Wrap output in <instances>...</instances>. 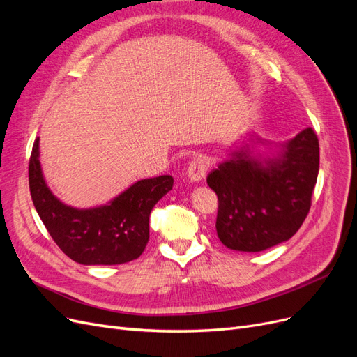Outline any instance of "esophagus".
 Returning a JSON list of instances; mask_svg holds the SVG:
<instances>
[{
	"label": "esophagus",
	"instance_id": "obj_1",
	"mask_svg": "<svg viewBox=\"0 0 357 357\" xmlns=\"http://www.w3.org/2000/svg\"><path fill=\"white\" fill-rule=\"evenodd\" d=\"M208 167H210V160L207 156H197L195 159H193L190 162V165L188 168V177L192 183H198L201 181L205 174H207L208 171Z\"/></svg>",
	"mask_w": 357,
	"mask_h": 357
}]
</instances>
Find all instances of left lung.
Listing matches in <instances>:
<instances>
[{"label": "left lung", "instance_id": "left-lung-1", "mask_svg": "<svg viewBox=\"0 0 357 357\" xmlns=\"http://www.w3.org/2000/svg\"><path fill=\"white\" fill-rule=\"evenodd\" d=\"M248 137L207 183L219 199V240L231 250L255 253L287 241L304 223L319 174V139L311 128L284 144ZM257 144L279 150L264 157L254 153Z\"/></svg>", "mask_w": 357, "mask_h": 357}]
</instances>
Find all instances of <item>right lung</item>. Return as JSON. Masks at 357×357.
Here are the masks:
<instances>
[{"mask_svg": "<svg viewBox=\"0 0 357 357\" xmlns=\"http://www.w3.org/2000/svg\"><path fill=\"white\" fill-rule=\"evenodd\" d=\"M40 138L29 159V192L47 232L61 250L82 265H121L144 252L150 211L172 189L174 178L159 176L134 183L109 204L74 208L53 195L40 165Z\"/></svg>", "mask_w": 357, "mask_h": 357, "instance_id": "obj_1", "label": "right lung"}]
</instances>
